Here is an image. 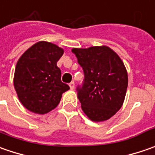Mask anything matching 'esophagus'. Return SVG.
Returning <instances> with one entry per match:
<instances>
[{
    "mask_svg": "<svg viewBox=\"0 0 155 155\" xmlns=\"http://www.w3.org/2000/svg\"><path fill=\"white\" fill-rule=\"evenodd\" d=\"M69 86H70V88H71V90H74L75 89L74 82H71V83L69 84Z\"/></svg>",
    "mask_w": 155,
    "mask_h": 155,
    "instance_id": "34e87169",
    "label": "esophagus"
}]
</instances>
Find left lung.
<instances>
[{
  "label": "left lung",
  "mask_w": 155,
  "mask_h": 155,
  "mask_svg": "<svg viewBox=\"0 0 155 155\" xmlns=\"http://www.w3.org/2000/svg\"><path fill=\"white\" fill-rule=\"evenodd\" d=\"M84 73L78 97L93 122L109 120L122 108L128 88V72L116 51L107 45L72 48Z\"/></svg>",
  "instance_id": "obj_1"
}]
</instances>
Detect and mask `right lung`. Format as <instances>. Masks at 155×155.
<instances>
[{
    "label": "right lung",
    "instance_id": "1",
    "mask_svg": "<svg viewBox=\"0 0 155 155\" xmlns=\"http://www.w3.org/2000/svg\"><path fill=\"white\" fill-rule=\"evenodd\" d=\"M64 49L47 41H39L18 59L14 86L22 105L31 112L44 115L54 110L70 87L62 83L57 62Z\"/></svg>",
    "mask_w": 155,
    "mask_h": 155
}]
</instances>
